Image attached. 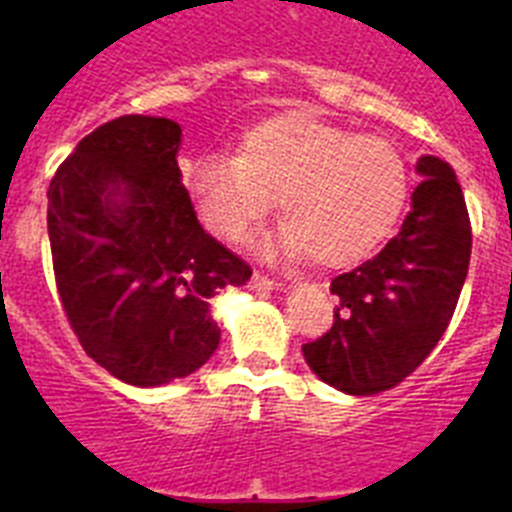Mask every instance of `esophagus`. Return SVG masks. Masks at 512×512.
I'll list each match as a JSON object with an SVG mask.
<instances>
[{
    "mask_svg": "<svg viewBox=\"0 0 512 512\" xmlns=\"http://www.w3.org/2000/svg\"><path fill=\"white\" fill-rule=\"evenodd\" d=\"M251 287L253 289H284V284L282 282H277V279H269V277H264V274H253V279H251Z\"/></svg>",
    "mask_w": 512,
    "mask_h": 512,
    "instance_id": "obj_1",
    "label": "esophagus"
}]
</instances>
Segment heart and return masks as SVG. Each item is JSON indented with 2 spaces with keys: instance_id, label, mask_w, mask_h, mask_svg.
Listing matches in <instances>:
<instances>
[{
  "instance_id": "heart-1",
  "label": "heart",
  "mask_w": 512,
  "mask_h": 512,
  "mask_svg": "<svg viewBox=\"0 0 512 512\" xmlns=\"http://www.w3.org/2000/svg\"><path fill=\"white\" fill-rule=\"evenodd\" d=\"M184 184L202 220L230 241L246 238L277 197L284 220L261 238V253H310L320 266H343L395 228L408 202L410 169L390 140L287 112L243 135L238 156H194Z\"/></svg>"
}]
</instances>
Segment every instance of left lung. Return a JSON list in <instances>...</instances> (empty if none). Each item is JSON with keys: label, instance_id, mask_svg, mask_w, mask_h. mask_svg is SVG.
Listing matches in <instances>:
<instances>
[{"label": "left lung", "instance_id": "obj_1", "mask_svg": "<svg viewBox=\"0 0 512 512\" xmlns=\"http://www.w3.org/2000/svg\"><path fill=\"white\" fill-rule=\"evenodd\" d=\"M415 171L423 182L397 235L330 282L333 328L302 346L312 372L346 395H377L413 374L449 328L467 279L472 225L454 169L420 156Z\"/></svg>", "mask_w": 512, "mask_h": 512}]
</instances>
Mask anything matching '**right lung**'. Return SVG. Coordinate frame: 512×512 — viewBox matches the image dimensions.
<instances>
[{
  "mask_svg": "<svg viewBox=\"0 0 512 512\" xmlns=\"http://www.w3.org/2000/svg\"><path fill=\"white\" fill-rule=\"evenodd\" d=\"M179 148V122L117 117L81 140L48 189L63 310L84 351L133 387L207 364L220 343L210 300L251 279L194 215Z\"/></svg>",
  "mask_w": 512,
  "mask_h": 512,
  "instance_id": "1",
  "label": "right lung"
}]
</instances>
